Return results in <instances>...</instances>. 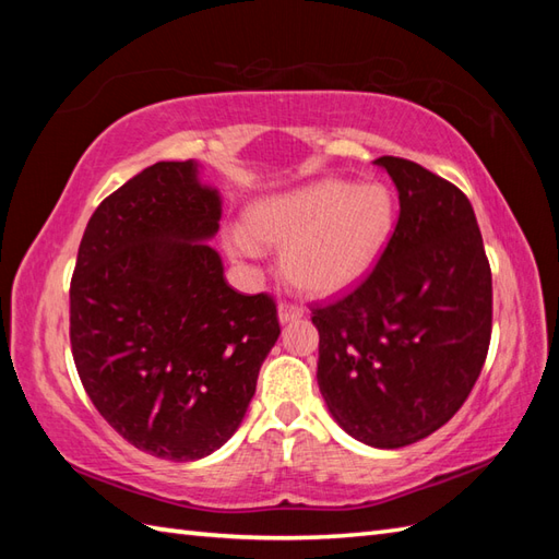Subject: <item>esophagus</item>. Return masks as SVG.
<instances>
[{
  "label": "esophagus",
  "mask_w": 559,
  "mask_h": 559,
  "mask_svg": "<svg viewBox=\"0 0 559 559\" xmlns=\"http://www.w3.org/2000/svg\"><path fill=\"white\" fill-rule=\"evenodd\" d=\"M302 314H305L302 307H298V305H288V302L278 305V322H281V324L298 322V319H300Z\"/></svg>",
  "instance_id": "1"
}]
</instances>
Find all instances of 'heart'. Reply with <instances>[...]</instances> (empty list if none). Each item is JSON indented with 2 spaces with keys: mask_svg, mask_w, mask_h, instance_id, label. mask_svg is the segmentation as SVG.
<instances>
[{
  "mask_svg": "<svg viewBox=\"0 0 559 559\" xmlns=\"http://www.w3.org/2000/svg\"><path fill=\"white\" fill-rule=\"evenodd\" d=\"M396 228V199L382 182L314 180L254 201L247 228L225 230L237 261L283 249V271L295 288L317 298L346 293L370 276Z\"/></svg>",
  "mask_w": 559,
  "mask_h": 559,
  "instance_id": "b5f03b06",
  "label": "heart"
}]
</instances>
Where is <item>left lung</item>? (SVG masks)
Masks as SVG:
<instances>
[{
    "label": "left lung",
    "instance_id": "8db88e82",
    "mask_svg": "<svg viewBox=\"0 0 559 559\" xmlns=\"http://www.w3.org/2000/svg\"><path fill=\"white\" fill-rule=\"evenodd\" d=\"M399 192V223L374 271L317 307V382L353 439L399 449L451 420L483 370L492 276L466 194L423 165L374 160Z\"/></svg>",
    "mask_w": 559,
    "mask_h": 559
}]
</instances>
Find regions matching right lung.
Returning <instances> with one entry per match:
<instances>
[{
  "mask_svg": "<svg viewBox=\"0 0 559 559\" xmlns=\"http://www.w3.org/2000/svg\"><path fill=\"white\" fill-rule=\"evenodd\" d=\"M223 199L197 160H160L117 189L81 237L71 353L93 406L151 456L197 461L245 420L281 326L209 242Z\"/></svg>",
  "mask_w": 559,
  "mask_h": 559,
  "instance_id": "right-lung-1",
  "label": "right lung"
}]
</instances>
